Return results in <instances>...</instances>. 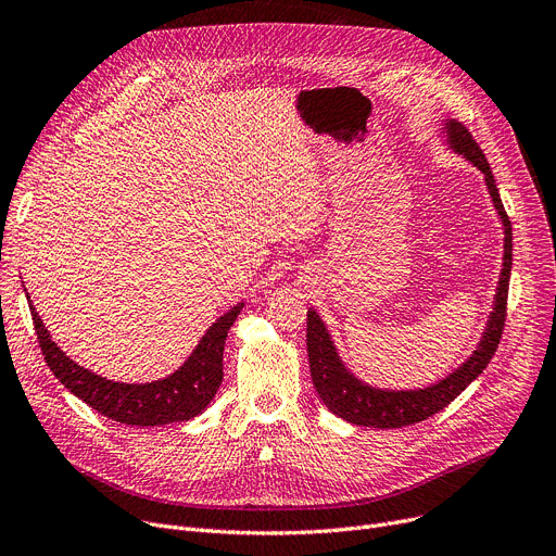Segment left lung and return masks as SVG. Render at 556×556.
<instances>
[{
    "label": "left lung",
    "instance_id": "8db88e82",
    "mask_svg": "<svg viewBox=\"0 0 556 556\" xmlns=\"http://www.w3.org/2000/svg\"><path fill=\"white\" fill-rule=\"evenodd\" d=\"M442 135L446 137L448 149L455 155L471 162L484 175L486 191L503 223L505 252H503L501 279H498V286H495V295H493V311L489 313L482 338L473 349V354L457 369H453L448 376H444L442 381H437L428 388H417V390H388V388H376L361 381V378L342 363L336 342L327 325L323 323V317L317 315L315 308H308L306 349H308L313 386L317 390V396L323 399V403L329 407V410L349 424L365 426V428H401V426L419 424L432 417L434 413L444 410L453 399H457L484 371V367L491 363L495 354V349H498V342L503 336L509 275H511V223L503 207L498 187H495L491 166L484 153L480 151V146L471 137V132L466 130L459 122L446 119Z\"/></svg>",
    "mask_w": 556,
    "mask_h": 556
}]
</instances>
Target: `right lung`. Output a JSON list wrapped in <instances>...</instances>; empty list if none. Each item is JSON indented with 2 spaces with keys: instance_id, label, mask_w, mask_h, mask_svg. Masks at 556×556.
Listing matches in <instances>:
<instances>
[{
  "instance_id": "add662e5",
  "label": "right lung",
  "mask_w": 556,
  "mask_h": 556,
  "mask_svg": "<svg viewBox=\"0 0 556 556\" xmlns=\"http://www.w3.org/2000/svg\"><path fill=\"white\" fill-rule=\"evenodd\" d=\"M243 306L245 304L241 302L220 315L200 338L191 356L173 374L151 383H119L74 363L51 340L34 304H28L45 361L58 381L103 417L126 426H166L187 421L212 403L223 381L225 338Z\"/></svg>"
}]
</instances>
